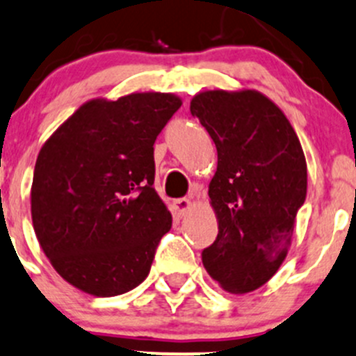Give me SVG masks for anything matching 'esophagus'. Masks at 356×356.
I'll use <instances>...</instances> for the list:
<instances>
[{"label":"esophagus","instance_id":"34e87169","mask_svg":"<svg viewBox=\"0 0 356 356\" xmlns=\"http://www.w3.org/2000/svg\"><path fill=\"white\" fill-rule=\"evenodd\" d=\"M174 208H175V211L179 213V215L184 216L186 213L189 211V208H191V201L188 200V197H179V200H175V201H174Z\"/></svg>","mask_w":356,"mask_h":356}]
</instances>
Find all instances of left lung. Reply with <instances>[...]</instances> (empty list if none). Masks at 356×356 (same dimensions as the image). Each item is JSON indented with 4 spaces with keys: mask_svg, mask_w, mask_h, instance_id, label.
Instances as JSON below:
<instances>
[{
    "mask_svg": "<svg viewBox=\"0 0 356 356\" xmlns=\"http://www.w3.org/2000/svg\"><path fill=\"white\" fill-rule=\"evenodd\" d=\"M191 114L218 152L208 191L218 235L201 252L203 266L227 291L247 293L285 261L307 194L304 152L285 114L254 90L203 92Z\"/></svg>",
    "mask_w": 356,
    "mask_h": 356,
    "instance_id": "1",
    "label": "left lung"
}]
</instances>
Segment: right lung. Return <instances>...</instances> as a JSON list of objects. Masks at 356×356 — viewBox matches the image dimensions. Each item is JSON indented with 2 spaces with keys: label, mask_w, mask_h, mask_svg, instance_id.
Returning <instances> with one entry per match:
<instances>
[{
  "label": "right lung",
  "mask_w": 356,
  "mask_h": 356,
  "mask_svg": "<svg viewBox=\"0 0 356 356\" xmlns=\"http://www.w3.org/2000/svg\"><path fill=\"white\" fill-rule=\"evenodd\" d=\"M181 106L155 92L90 100L44 143L30 194L33 230L73 286L114 297L148 276L172 227L153 188V145Z\"/></svg>",
  "instance_id": "obj_1"
}]
</instances>
